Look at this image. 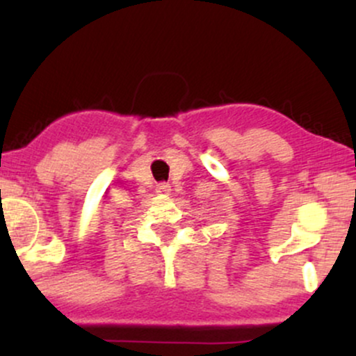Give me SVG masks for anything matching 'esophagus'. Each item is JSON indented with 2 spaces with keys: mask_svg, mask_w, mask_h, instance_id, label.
Here are the masks:
<instances>
[{
  "mask_svg": "<svg viewBox=\"0 0 356 356\" xmlns=\"http://www.w3.org/2000/svg\"><path fill=\"white\" fill-rule=\"evenodd\" d=\"M155 191H157L159 194H169V192H170V184H167V182L157 184V187H155Z\"/></svg>",
  "mask_w": 356,
  "mask_h": 356,
  "instance_id": "1",
  "label": "esophagus"
}]
</instances>
